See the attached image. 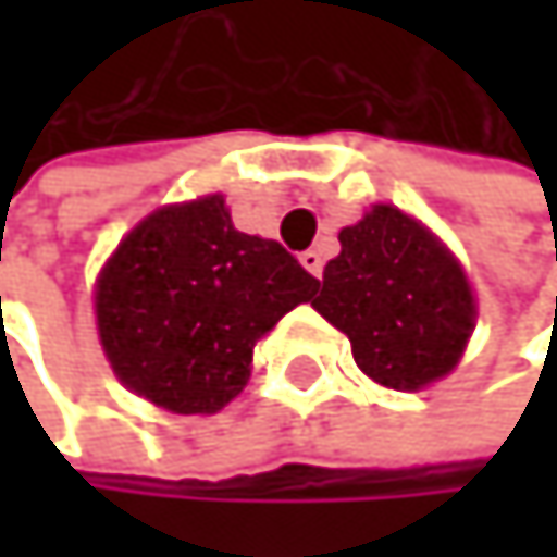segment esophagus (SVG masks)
I'll use <instances>...</instances> for the list:
<instances>
[{
    "mask_svg": "<svg viewBox=\"0 0 557 557\" xmlns=\"http://www.w3.org/2000/svg\"><path fill=\"white\" fill-rule=\"evenodd\" d=\"M300 263H304L313 276L324 273V257H320V250H304V253H300Z\"/></svg>",
    "mask_w": 557,
    "mask_h": 557,
    "instance_id": "esophagus-1",
    "label": "esophagus"
}]
</instances>
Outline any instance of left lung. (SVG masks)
<instances>
[{
  "instance_id": "1",
  "label": "left lung",
  "mask_w": 557,
  "mask_h": 557,
  "mask_svg": "<svg viewBox=\"0 0 557 557\" xmlns=\"http://www.w3.org/2000/svg\"><path fill=\"white\" fill-rule=\"evenodd\" d=\"M317 290L313 307L350 337L357 368L394 391L444 377L474 327L465 270L397 207L341 230V253Z\"/></svg>"
}]
</instances>
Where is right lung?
Wrapping results in <instances>:
<instances>
[{
  "instance_id": "obj_1",
  "label": "right lung",
  "mask_w": 557,
  "mask_h": 557,
  "mask_svg": "<svg viewBox=\"0 0 557 557\" xmlns=\"http://www.w3.org/2000/svg\"><path fill=\"white\" fill-rule=\"evenodd\" d=\"M317 294L297 257L233 226L223 197L163 207L120 244L96 284L116 377L176 414H213L250 377L253 344Z\"/></svg>"
}]
</instances>
